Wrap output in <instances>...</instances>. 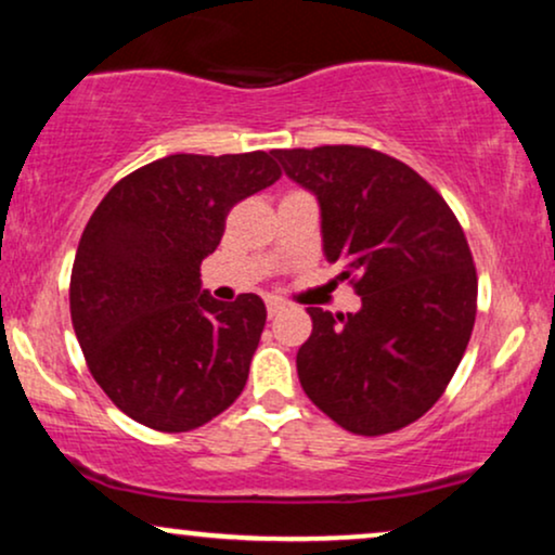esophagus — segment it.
Returning a JSON list of instances; mask_svg holds the SVG:
<instances>
[{"instance_id": "esophagus-1", "label": "esophagus", "mask_w": 555, "mask_h": 555, "mask_svg": "<svg viewBox=\"0 0 555 555\" xmlns=\"http://www.w3.org/2000/svg\"><path fill=\"white\" fill-rule=\"evenodd\" d=\"M282 310H284V302H282V299H276V297L269 299V315H271V318L282 313Z\"/></svg>"}]
</instances>
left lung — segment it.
Returning a JSON list of instances; mask_svg holds the SVG:
<instances>
[{
    "mask_svg": "<svg viewBox=\"0 0 555 555\" xmlns=\"http://www.w3.org/2000/svg\"><path fill=\"white\" fill-rule=\"evenodd\" d=\"M271 154L318 195L328 263L362 297L360 313L308 308L299 384L344 430L406 428L443 397L473 336L477 271L460 219L415 169L367 145Z\"/></svg>",
    "mask_w": 555,
    "mask_h": 555,
    "instance_id": "1",
    "label": "left lung"
}]
</instances>
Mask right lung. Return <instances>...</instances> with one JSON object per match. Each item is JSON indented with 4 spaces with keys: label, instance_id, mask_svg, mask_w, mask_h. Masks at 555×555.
I'll return each mask as SVG.
<instances>
[{
    "label": "right lung",
    "instance_id": "right-lung-1",
    "mask_svg": "<svg viewBox=\"0 0 555 555\" xmlns=\"http://www.w3.org/2000/svg\"><path fill=\"white\" fill-rule=\"evenodd\" d=\"M279 177L266 151L171 154L122 177L88 219L69 315L95 384L135 423L195 430L245 388L266 305L201 295V263L229 211Z\"/></svg>",
    "mask_w": 555,
    "mask_h": 555
}]
</instances>
